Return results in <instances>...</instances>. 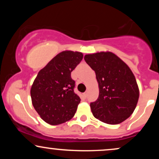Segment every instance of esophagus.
<instances>
[{
  "instance_id": "1",
  "label": "esophagus",
  "mask_w": 159,
  "mask_h": 159,
  "mask_svg": "<svg viewBox=\"0 0 159 159\" xmlns=\"http://www.w3.org/2000/svg\"><path fill=\"white\" fill-rule=\"evenodd\" d=\"M84 96L85 98H87V91H86L85 93H84Z\"/></svg>"
}]
</instances>
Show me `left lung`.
I'll use <instances>...</instances> for the list:
<instances>
[{"mask_svg":"<svg viewBox=\"0 0 159 159\" xmlns=\"http://www.w3.org/2000/svg\"><path fill=\"white\" fill-rule=\"evenodd\" d=\"M84 61L96 72L99 88L97 100L90 103L93 116L111 125L123 122L132 114L139 98L132 70L112 52L86 54Z\"/></svg>","mask_w":159,"mask_h":159,"instance_id":"obj_1","label":"left lung"}]
</instances>
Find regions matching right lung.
<instances>
[{
  "instance_id": "right-lung-1",
  "label": "right lung",
  "mask_w": 159,
  "mask_h": 159,
  "mask_svg": "<svg viewBox=\"0 0 159 159\" xmlns=\"http://www.w3.org/2000/svg\"><path fill=\"white\" fill-rule=\"evenodd\" d=\"M83 59V54L64 51L56 55L34 80L30 90L32 104L40 117L50 125L72 119L81 98L75 93L71 72Z\"/></svg>"
}]
</instances>
